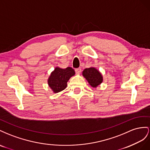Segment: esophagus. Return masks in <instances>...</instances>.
<instances>
[{
    "mask_svg": "<svg viewBox=\"0 0 150 150\" xmlns=\"http://www.w3.org/2000/svg\"><path fill=\"white\" fill-rule=\"evenodd\" d=\"M75 72H76V74H80L81 71H82V69H81L80 68H76V69L75 70Z\"/></svg>",
    "mask_w": 150,
    "mask_h": 150,
    "instance_id": "obj_1",
    "label": "esophagus"
}]
</instances>
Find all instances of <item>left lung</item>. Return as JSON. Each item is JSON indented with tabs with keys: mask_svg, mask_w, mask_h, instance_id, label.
I'll use <instances>...</instances> for the list:
<instances>
[{
	"mask_svg": "<svg viewBox=\"0 0 150 150\" xmlns=\"http://www.w3.org/2000/svg\"><path fill=\"white\" fill-rule=\"evenodd\" d=\"M82 74L92 87H97L103 81L100 73L93 67L85 68L83 71Z\"/></svg>",
	"mask_w": 150,
	"mask_h": 150,
	"instance_id": "1",
	"label": "left lung"
}]
</instances>
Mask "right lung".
<instances>
[{"mask_svg": "<svg viewBox=\"0 0 150 150\" xmlns=\"http://www.w3.org/2000/svg\"><path fill=\"white\" fill-rule=\"evenodd\" d=\"M75 74L74 70L71 67H67L65 69L57 67L48 79V82L50 87L54 93L63 91L67 87L68 80Z\"/></svg>", "mask_w": 150, "mask_h": 150, "instance_id": "right-lung-1", "label": "right lung"}]
</instances>
